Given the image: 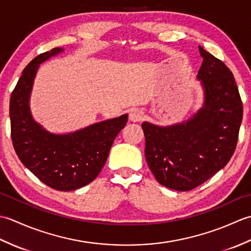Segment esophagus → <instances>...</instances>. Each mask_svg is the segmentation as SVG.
Here are the masks:
<instances>
[{
    "mask_svg": "<svg viewBox=\"0 0 251 251\" xmlns=\"http://www.w3.org/2000/svg\"><path fill=\"white\" fill-rule=\"evenodd\" d=\"M143 117H145V112L139 108H134L129 112V120L131 122H140L143 120Z\"/></svg>",
    "mask_w": 251,
    "mask_h": 251,
    "instance_id": "34e87169",
    "label": "esophagus"
}]
</instances>
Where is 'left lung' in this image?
<instances>
[{
	"instance_id": "obj_1",
	"label": "left lung",
	"mask_w": 251,
	"mask_h": 251,
	"mask_svg": "<svg viewBox=\"0 0 251 251\" xmlns=\"http://www.w3.org/2000/svg\"><path fill=\"white\" fill-rule=\"evenodd\" d=\"M199 77L205 104L184 123L159 127L145 122L146 158L154 177L176 191L204 183L230 161L243 120V102L233 73L225 63L199 47Z\"/></svg>"
}]
</instances>
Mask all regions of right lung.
<instances>
[{"label": "right lung", "instance_id": "1", "mask_svg": "<svg viewBox=\"0 0 251 251\" xmlns=\"http://www.w3.org/2000/svg\"><path fill=\"white\" fill-rule=\"evenodd\" d=\"M63 50L56 47L29 62L9 102L10 136L20 162L42 182L58 191H73L94 181L108 158L127 114L90 125L73 134L52 135L32 119L29 96L40 63Z\"/></svg>", "mask_w": 251, "mask_h": 251}]
</instances>
